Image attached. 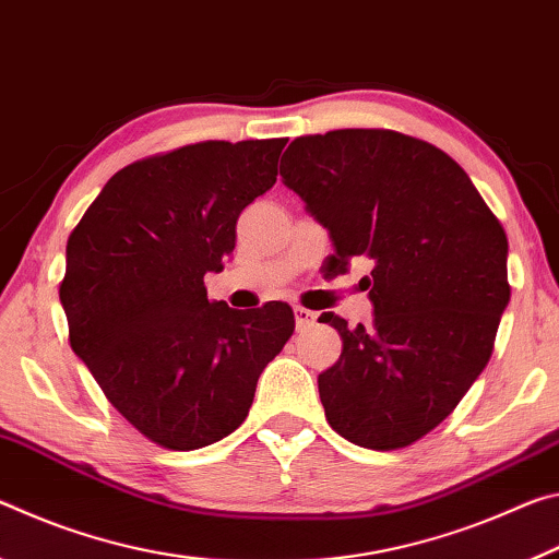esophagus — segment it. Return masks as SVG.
Wrapping results in <instances>:
<instances>
[{
  "label": "esophagus",
  "instance_id": "obj_1",
  "mask_svg": "<svg viewBox=\"0 0 559 559\" xmlns=\"http://www.w3.org/2000/svg\"><path fill=\"white\" fill-rule=\"evenodd\" d=\"M293 316H296V328L298 330H306V328H310L316 323V313L313 310H308V308H300V306H296L293 308Z\"/></svg>",
  "mask_w": 559,
  "mask_h": 559
}]
</instances>
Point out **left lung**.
Masks as SVG:
<instances>
[{
	"label": "left lung",
	"instance_id": "obj_1",
	"mask_svg": "<svg viewBox=\"0 0 559 559\" xmlns=\"http://www.w3.org/2000/svg\"><path fill=\"white\" fill-rule=\"evenodd\" d=\"M281 179L333 239L330 273L372 261V323L320 316L343 337L318 374L330 427L365 449L409 447L456 409L493 353L510 300L503 226L447 153L392 130L296 138Z\"/></svg>",
	"mask_w": 559,
	"mask_h": 559
}]
</instances>
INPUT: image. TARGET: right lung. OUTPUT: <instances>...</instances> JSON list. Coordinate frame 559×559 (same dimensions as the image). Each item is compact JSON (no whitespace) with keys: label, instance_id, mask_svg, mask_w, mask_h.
<instances>
[{"label":"right lung","instance_id":"obj_1","mask_svg":"<svg viewBox=\"0 0 559 559\" xmlns=\"http://www.w3.org/2000/svg\"><path fill=\"white\" fill-rule=\"evenodd\" d=\"M288 140L197 143L122 167L66 243L69 340L147 439L192 451L229 437L296 328L288 302H210L236 219L276 185Z\"/></svg>","mask_w":559,"mask_h":559}]
</instances>
